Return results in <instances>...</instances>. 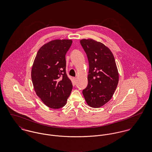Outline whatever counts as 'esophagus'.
<instances>
[{"label":"esophagus","mask_w":152,"mask_h":152,"mask_svg":"<svg viewBox=\"0 0 152 152\" xmlns=\"http://www.w3.org/2000/svg\"><path fill=\"white\" fill-rule=\"evenodd\" d=\"M73 81H74V84L76 83V81H77V78L75 77V78H73Z\"/></svg>","instance_id":"obj_1"}]
</instances>
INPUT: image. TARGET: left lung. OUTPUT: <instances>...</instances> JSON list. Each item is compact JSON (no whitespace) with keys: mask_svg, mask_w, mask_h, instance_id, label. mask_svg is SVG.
I'll return each mask as SVG.
<instances>
[{"mask_svg":"<svg viewBox=\"0 0 152 152\" xmlns=\"http://www.w3.org/2000/svg\"><path fill=\"white\" fill-rule=\"evenodd\" d=\"M80 43L89 66L88 84L83 94L89 107L98 108L113 95L119 81L118 68L112 51L105 44L91 39H82Z\"/></svg>","mask_w":152,"mask_h":152,"instance_id":"1","label":"left lung"}]
</instances>
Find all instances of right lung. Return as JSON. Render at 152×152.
<instances>
[{
  "label": "right lung",
  "mask_w": 152,
  "mask_h": 152,
  "mask_svg": "<svg viewBox=\"0 0 152 152\" xmlns=\"http://www.w3.org/2000/svg\"><path fill=\"white\" fill-rule=\"evenodd\" d=\"M72 43V40L56 39L44 44L33 64L31 76L34 91L50 108L64 107L72 89L65 70V54Z\"/></svg>",
  "instance_id": "1"
}]
</instances>
